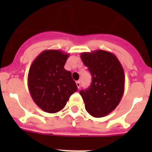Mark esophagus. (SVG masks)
Here are the masks:
<instances>
[{"mask_svg":"<svg viewBox=\"0 0 152 152\" xmlns=\"http://www.w3.org/2000/svg\"><path fill=\"white\" fill-rule=\"evenodd\" d=\"M76 86H77V88H78V89H80V81H76Z\"/></svg>","mask_w":152,"mask_h":152,"instance_id":"esophagus-1","label":"esophagus"}]
</instances>
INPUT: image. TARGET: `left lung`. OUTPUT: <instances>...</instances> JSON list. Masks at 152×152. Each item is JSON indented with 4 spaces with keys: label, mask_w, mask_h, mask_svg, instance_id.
I'll return each mask as SVG.
<instances>
[{
    "label": "left lung",
    "mask_w": 152,
    "mask_h": 152,
    "mask_svg": "<svg viewBox=\"0 0 152 152\" xmlns=\"http://www.w3.org/2000/svg\"><path fill=\"white\" fill-rule=\"evenodd\" d=\"M80 57L92 76L90 88L80 91L86 110L94 118L105 117L115 110L124 94L122 65L113 53L102 50L82 53Z\"/></svg>",
    "instance_id": "left-lung-1"
}]
</instances>
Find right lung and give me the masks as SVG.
Segmentation results:
<instances>
[{"instance_id":"right-lung-1","label":"right lung","mask_w":152,"mask_h":152,"mask_svg":"<svg viewBox=\"0 0 152 152\" xmlns=\"http://www.w3.org/2000/svg\"><path fill=\"white\" fill-rule=\"evenodd\" d=\"M69 53L59 50H44L30 67L27 84L32 99L46 113H54L64 108L78 90L70 71L64 68Z\"/></svg>"}]
</instances>
